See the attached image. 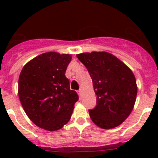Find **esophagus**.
Wrapping results in <instances>:
<instances>
[{"label": "esophagus", "instance_id": "34e87169", "mask_svg": "<svg viewBox=\"0 0 158 158\" xmlns=\"http://www.w3.org/2000/svg\"><path fill=\"white\" fill-rule=\"evenodd\" d=\"M77 93H78V95H79V96H81V95H82V89H79V90H78V91H77Z\"/></svg>", "mask_w": 158, "mask_h": 158}]
</instances>
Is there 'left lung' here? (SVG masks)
Returning <instances> with one entry per match:
<instances>
[{"mask_svg":"<svg viewBox=\"0 0 158 158\" xmlns=\"http://www.w3.org/2000/svg\"><path fill=\"white\" fill-rule=\"evenodd\" d=\"M77 57L87 68L96 95V106L89 110L92 121L102 129L119 126L136 100L138 87L133 72L108 52L82 53Z\"/></svg>","mask_w":158,"mask_h":158,"instance_id":"obj_1","label":"left lung"}]
</instances>
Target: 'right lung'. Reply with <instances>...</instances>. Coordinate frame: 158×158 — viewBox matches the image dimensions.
Instances as JSON below:
<instances>
[{"mask_svg":"<svg viewBox=\"0 0 158 158\" xmlns=\"http://www.w3.org/2000/svg\"><path fill=\"white\" fill-rule=\"evenodd\" d=\"M71 54L47 52L29 61L19 77L18 94L25 113L36 126L58 131L69 122L79 97L65 77Z\"/></svg>","mask_w":158,"mask_h":158,"instance_id":"add662e5","label":"right lung"}]
</instances>
